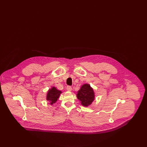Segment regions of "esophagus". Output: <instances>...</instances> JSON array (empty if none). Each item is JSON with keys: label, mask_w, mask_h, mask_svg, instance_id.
I'll return each instance as SVG.
<instances>
[{"label": "esophagus", "mask_w": 147, "mask_h": 147, "mask_svg": "<svg viewBox=\"0 0 147 147\" xmlns=\"http://www.w3.org/2000/svg\"><path fill=\"white\" fill-rule=\"evenodd\" d=\"M67 91H71L72 90V88H71V87H70L69 86H68L67 87Z\"/></svg>", "instance_id": "obj_1"}]
</instances>
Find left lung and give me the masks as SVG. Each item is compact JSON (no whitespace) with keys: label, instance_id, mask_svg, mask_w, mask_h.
<instances>
[{"label":"left lung","instance_id":"obj_1","mask_svg":"<svg viewBox=\"0 0 147 147\" xmlns=\"http://www.w3.org/2000/svg\"><path fill=\"white\" fill-rule=\"evenodd\" d=\"M77 98L80 101L81 105L84 107H88L91 105L95 99L94 89L89 84H84L78 91Z\"/></svg>","mask_w":147,"mask_h":147}]
</instances>
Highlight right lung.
<instances>
[{
    "mask_svg": "<svg viewBox=\"0 0 147 147\" xmlns=\"http://www.w3.org/2000/svg\"><path fill=\"white\" fill-rule=\"evenodd\" d=\"M62 93V91L58 90L55 86H52L47 92L46 100L49 101L50 105H53L57 102Z\"/></svg>",
    "mask_w": 147,
    "mask_h": 147,
    "instance_id": "1",
    "label": "right lung"
}]
</instances>
